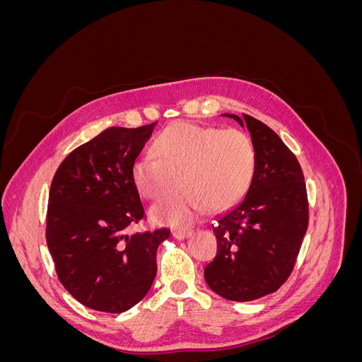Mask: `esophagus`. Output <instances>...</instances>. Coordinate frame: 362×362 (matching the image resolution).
Returning a JSON list of instances; mask_svg holds the SVG:
<instances>
[{
    "label": "esophagus",
    "instance_id": "esophagus-1",
    "mask_svg": "<svg viewBox=\"0 0 362 362\" xmlns=\"http://www.w3.org/2000/svg\"><path fill=\"white\" fill-rule=\"evenodd\" d=\"M192 229H177V231H173V237L175 238H178V240H184V238H187L189 235H192Z\"/></svg>",
    "mask_w": 362,
    "mask_h": 362
}]
</instances>
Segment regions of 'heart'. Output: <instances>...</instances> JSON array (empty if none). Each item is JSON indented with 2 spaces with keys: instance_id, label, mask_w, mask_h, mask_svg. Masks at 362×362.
I'll return each instance as SVG.
<instances>
[{
  "instance_id": "1",
  "label": "heart",
  "mask_w": 362,
  "mask_h": 362,
  "mask_svg": "<svg viewBox=\"0 0 362 362\" xmlns=\"http://www.w3.org/2000/svg\"><path fill=\"white\" fill-rule=\"evenodd\" d=\"M153 156L139 157L133 181L151 201L168 198L181 185L184 192L152 210L163 223L182 226L205 208L223 211L243 199L255 177V146L238 128L175 122L152 141Z\"/></svg>"
}]
</instances>
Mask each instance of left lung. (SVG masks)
Listing matches in <instances>:
<instances>
[{"label":"left lung","mask_w":362,"mask_h":362,"mask_svg":"<svg viewBox=\"0 0 362 362\" xmlns=\"http://www.w3.org/2000/svg\"><path fill=\"white\" fill-rule=\"evenodd\" d=\"M246 125L255 146V177L245 198L216 218L217 254L204 270L214 293L247 302L288 279L308 228L310 205L300 164L261 120L226 115Z\"/></svg>","instance_id":"8db88e82"}]
</instances>
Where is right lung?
I'll return each mask as SVG.
<instances>
[{
  "label": "right lung",
  "instance_id": "1",
  "mask_svg": "<svg viewBox=\"0 0 362 362\" xmlns=\"http://www.w3.org/2000/svg\"><path fill=\"white\" fill-rule=\"evenodd\" d=\"M156 125L104 129L52 178L47 245L62 286L90 310H129L157 275V247L169 229L127 234L146 217L131 170Z\"/></svg>",
  "mask_w": 362,
  "mask_h": 362
}]
</instances>
